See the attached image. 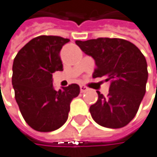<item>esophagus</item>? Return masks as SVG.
Masks as SVG:
<instances>
[{"instance_id":"34e87169","label":"esophagus","mask_w":157,"mask_h":157,"mask_svg":"<svg viewBox=\"0 0 157 157\" xmlns=\"http://www.w3.org/2000/svg\"><path fill=\"white\" fill-rule=\"evenodd\" d=\"M79 88H80V92H82V93H83V92H86V91L88 90V88H87L85 85H80Z\"/></svg>"}]
</instances>
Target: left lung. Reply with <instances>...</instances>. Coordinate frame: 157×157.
Returning a JSON list of instances; mask_svg holds the SVG:
<instances>
[{
  "label": "left lung",
  "instance_id": "obj_1",
  "mask_svg": "<svg viewBox=\"0 0 157 157\" xmlns=\"http://www.w3.org/2000/svg\"><path fill=\"white\" fill-rule=\"evenodd\" d=\"M76 44L94 58L93 78L105 77L110 81L109 92L99 91L98 101L89 108L100 126L123 128L134 118L146 93L148 80L147 61L134 44L120 38H98Z\"/></svg>",
  "mask_w": 157,
  "mask_h": 157
}]
</instances>
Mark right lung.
Returning a JSON list of instances; mask_svg holds the SVG:
<instances>
[{
  "label": "right lung",
  "instance_id": "1",
  "mask_svg": "<svg viewBox=\"0 0 157 157\" xmlns=\"http://www.w3.org/2000/svg\"><path fill=\"white\" fill-rule=\"evenodd\" d=\"M69 41L60 36H37L14 58L15 100L25 121L37 131L48 132L62 127L68 119L72 100L79 94L76 83L58 91L52 85V73L63 70L59 52Z\"/></svg>",
  "mask_w": 157,
  "mask_h": 157
}]
</instances>
